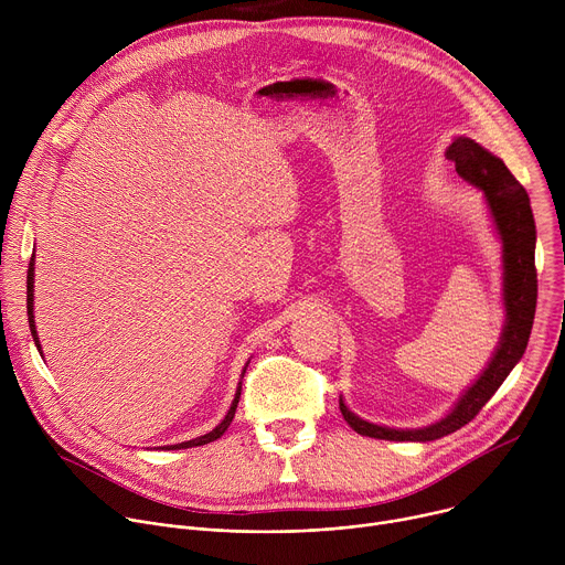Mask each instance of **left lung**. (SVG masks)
I'll return each mask as SVG.
<instances>
[{
  "instance_id": "8db88e82",
  "label": "left lung",
  "mask_w": 565,
  "mask_h": 565,
  "mask_svg": "<svg viewBox=\"0 0 565 565\" xmlns=\"http://www.w3.org/2000/svg\"><path fill=\"white\" fill-rule=\"evenodd\" d=\"M445 156L454 160L456 172L462 181L482 192L494 230L501 238L505 310L501 340L488 366L482 369L480 375L460 393L451 412L427 427L393 429L369 423L355 416L347 407L344 397H340V412L344 420L351 425L353 431L369 438L429 443L465 427L482 407H486V402L499 391L510 371L519 364L532 333L536 310V225L530 207V196L499 156H494L490 149L467 136H456L447 147Z\"/></svg>"
}]
</instances>
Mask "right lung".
Wrapping results in <instances>:
<instances>
[{
  "label": "right lung",
  "mask_w": 565,
  "mask_h": 565,
  "mask_svg": "<svg viewBox=\"0 0 565 565\" xmlns=\"http://www.w3.org/2000/svg\"><path fill=\"white\" fill-rule=\"evenodd\" d=\"M33 295H35V255L31 257V264H29V277H26V308H29V329H31L33 342H35V347H38L40 355H42V344H40V338H38V329H35V315H33ZM248 364H250V360H248ZM248 364L244 366V371H241V380H244ZM238 397H241V382H238V386H236L234 399H232V405H230V409H227L225 418H223V420H221V423H218V425H216L212 431H207L205 436H199V438L185 440V443H177V445L160 447V449H168V451H170V449H188V447H201V445H207V443H212V440L221 438V436L227 431V427H230V423H232V418H234V412H236V405H238Z\"/></svg>",
  "instance_id": "add662e5"
}]
</instances>
